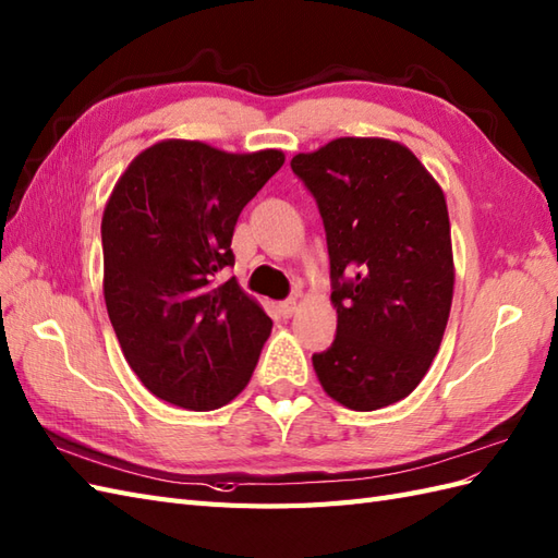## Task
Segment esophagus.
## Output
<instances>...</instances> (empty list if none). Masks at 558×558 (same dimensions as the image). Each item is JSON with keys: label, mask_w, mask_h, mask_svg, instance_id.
Listing matches in <instances>:
<instances>
[{"label": "esophagus", "mask_w": 558, "mask_h": 558, "mask_svg": "<svg viewBox=\"0 0 558 558\" xmlns=\"http://www.w3.org/2000/svg\"><path fill=\"white\" fill-rule=\"evenodd\" d=\"M280 316L282 318H290L292 314H294V311H296V300H294V296H290V300H284V302H280Z\"/></svg>", "instance_id": "esophagus-1"}]
</instances>
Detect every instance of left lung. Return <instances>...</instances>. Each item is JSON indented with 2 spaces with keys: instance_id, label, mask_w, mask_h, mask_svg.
Wrapping results in <instances>:
<instances>
[{
  "instance_id": "left-lung-1",
  "label": "left lung",
  "mask_w": 558,
  "mask_h": 558,
  "mask_svg": "<svg viewBox=\"0 0 558 558\" xmlns=\"http://www.w3.org/2000/svg\"><path fill=\"white\" fill-rule=\"evenodd\" d=\"M290 166L318 204L338 306L335 340L314 354L318 380L347 409L390 407L416 390L447 328L454 258L445 194L390 140L340 137Z\"/></svg>"
}]
</instances>
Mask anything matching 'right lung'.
<instances>
[{
    "instance_id": "right-lung-1",
    "label": "right lung",
    "mask_w": 558,
    "mask_h": 558,
    "mask_svg": "<svg viewBox=\"0 0 558 558\" xmlns=\"http://www.w3.org/2000/svg\"><path fill=\"white\" fill-rule=\"evenodd\" d=\"M284 154H226L168 140L116 183L101 218L104 300L125 361L180 409L228 404L250 383L274 320L220 274L240 211Z\"/></svg>"
}]
</instances>
